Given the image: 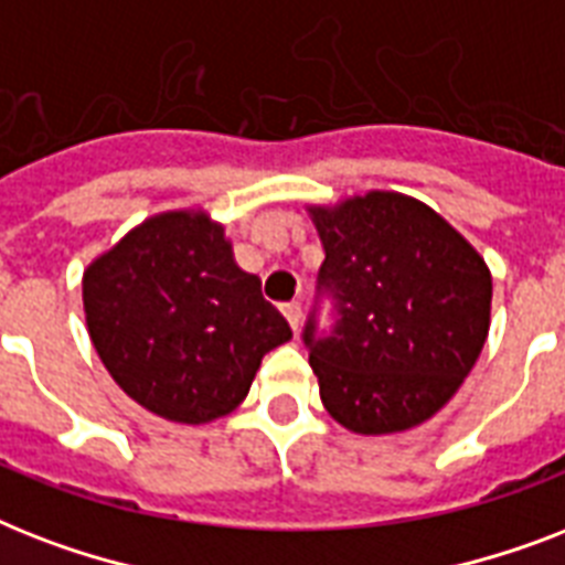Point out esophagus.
Returning a JSON list of instances; mask_svg holds the SVG:
<instances>
[{
    "label": "esophagus",
    "instance_id": "obj_1",
    "mask_svg": "<svg viewBox=\"0 0 565 565\" xmlns=\"http://www.w3.org/2000/svg\"><path fill=\"white\" fill-rule=\"evenodd\" d=\"M284 317H287V322H290L292 331H299V326H301V305H299V301H290V305H284Z\"/></svg>",
    "mask_w": 565,
    "mask_h": 565
}]
</instances>
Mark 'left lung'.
<instances>
[{
    "label": "left lung",
    "mask_w": 565,
    "mask_h": 565,
    "mask_svg": "<svg viewBox=\"0 0 565 565\" xmlns=\"http://www.w3.org/2000/svg\"><path fill=\"white\" fill-rule=\"evenodd\" d=\"M326 260L319 296L334 326H305L326 411L354 434L430 419L472 372L490 331L483 257L419 199L372 190L310 207Z\"/></svg>",
    "instance_id": "left-lung-1"
}]
</instances>
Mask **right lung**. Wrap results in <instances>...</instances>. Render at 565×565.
I'll use <instances>...</instances> for the list:
<instances>
[{
  "mask_svg": "<svg viewBox=\"0 0 565 565\" xmlns=\"http://www.w3.org/2000/svg\"><path fill=\"white\" fill-rule=\"evenodd\" d=\"M82 292L110 377L146 411L184 425L234 411L264 354L292 337L204 211L140 222L84 269Z\"/></svg>",
  "mask_w": 565,
  "mask_h": 565,
  "instance_id": "add662e5",
  "label": "right lung"
}]
</instances>
